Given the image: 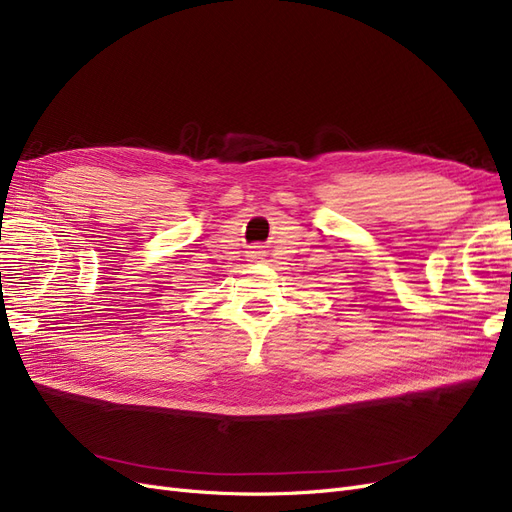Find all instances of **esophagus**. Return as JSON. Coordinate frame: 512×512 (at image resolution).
<instances>
[{
	"label": "esophagus",
	"mask_w": 512,
	"mask_h": 512,
	"mask_svg": "<svg viewBox=\"0 0 512 512\" xmlns=\"http://www.w3.org/2000/svg\"><path fill=\"white\" fill-rule=\"evenodd\" d=\"M259 249H261V246H255V251H251L253 259H261L263 257V251H259Z\"/></svg>",
	"instance_id": "1"
}]
</instances>
